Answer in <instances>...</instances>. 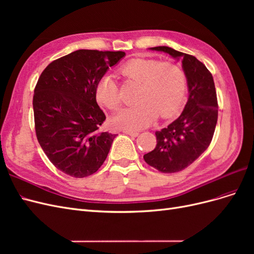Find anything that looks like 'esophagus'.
Segmentation results:
<instances>
[{
    "label": "esophagus",
    "mask_w": 254,
    "mask_h": 254,
    "mask_svg": "<svg viewBox=\"0 0 254 254\" xmlns=\"http://www.w3.org/2000/svg\"><path fill=\"white\" fill-rule=\"evenodd\" d=\"M123 132L128 134V135H130V136H134V137L139 135V132L134 131V130H123Z\"/></svg>",
    "instance_id": "esophagus-1"
}]
</instances>
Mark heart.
Instances as JSON below:
<instances>
[{
    "instance_id": "b5f03b06",
    "label": "heart",
    "mask_w": 254,
    "mask_h": 254,
    "mask_svg": "<svg viewBox=\"0 0 254 254\" xmlns=\"http://www.w3.org/2000/svg\"><path fill=\"white\" fill-rule=\"evenodd\" d=\"M128 80L139 83L134 105L126 107L114 115L115 127L137 130L149 126L158 117L168 119L178 113L187 94V76L182 68L173 63L156 59L135 58L121 67ZM97 102L115 110L122 103L118 83L111 75L98 80L95 89Z\"/></svg>"
}]
</instances>
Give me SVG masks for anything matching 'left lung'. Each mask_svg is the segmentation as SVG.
Segmentation results:
<instances>
[{"label":"left lung","instance_id":"obj_1","mask_svg":"<svg viewBox=\"0 0 254 254\" xmlns=\"http://www.w3.org/2000/svg\"><path fill=\"white\" fill-rule=\"evenodd\" d=\"M149 50L181 59L189 98L180 117L156 132V148L144 155V160L161 173H178L199 158L212 141L218 118L216 90L212 74L196 57L168 47Z\"/></svg>","mask_w":254,"mask_h":254}]
</instances>
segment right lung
Masks as SVG:
<instances>
[{"instance_id":"right-lung-1","label":"right lung","mask_w":254,"mask_h":254,"mask_svg":"<svg viewBox=\"0 0 254 254\" xmlns=\"http://www.w3.org/2000/svg\"><path fill=\"white\" fill-rule=\"evenodd\" d=\"M124 52L78 50L54 60L36 84L33 107L38 142L63 173L83 178L97 172L117 134L101 131L106 115L96 103L98 80Z\"/></svg>"}]
</instances>
